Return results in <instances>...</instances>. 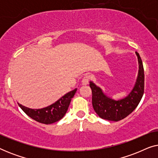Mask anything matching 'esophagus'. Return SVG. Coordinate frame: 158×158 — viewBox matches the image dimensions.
Wrapping results in <instances>:
<instances>
[{
    "label": "esophagus",
    "mask_w": 158,
    "mask_h": 158,
    "mask_svg": "<svg viewBox=\"0 0 158 158\" xmlns=\"http://www.w3.org/2000/svg\"><path fill=\"white\" fill-rule=\"evenodd\" d=\"M89 79L90 77L88 75L84 76L83 77V79H82V84H83V85H87V84H88V82H89Z\"/></svg>",
    "instance_id": "esophagus-1"
}]
</instances>
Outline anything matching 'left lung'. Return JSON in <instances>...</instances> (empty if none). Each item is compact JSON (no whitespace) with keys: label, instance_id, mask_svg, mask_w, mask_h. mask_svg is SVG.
<instances>
[{"label":"left lung","instance_id":"8db88e82","mask_svg":"<svg viewBox=\"0 0 158 158\" xmlns=\"http://www.w3.org/2000/svg\"><path fill=\"white\" fill-rule=\"evenodd\" d=\"M135 53L139 65L137 77L132 90L124 98L115 100L108 96L94 82L90 81V87L92 90L93 107L101 118L113 122L122 120L129 115L141 101L144 94V68L139 53L137 52Z\"/></svg>","mask_w":158,"mask_h":158}]
</instances>
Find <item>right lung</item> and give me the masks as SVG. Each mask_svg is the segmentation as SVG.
<instances>
[{
    "instance_id": "right-lung-1",
    "label": "right lung",
    "mask_w": 158,
    "mask_h": 158,
    "mask_svg": "<svg viewBox=\"0 0 158 158\" xmlns=\"http://www.w3.org/2000/svg\"><path fill=\"white\" fill-rule=\"evenodd\" d=\"M77 91L75 88L62 96L52 104L42 109H32L19 104V107L27 114L29 117L36 122L45 124H50L61 119L68 111L71 99Z\"/></svg>"
}]
</instances>
